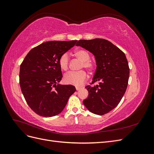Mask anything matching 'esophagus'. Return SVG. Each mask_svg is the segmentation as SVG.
Returning <instances> with one entry per match:
<instances>
[{"instance_id": "1", "label": "esophagus", "mask_w": 154, "mask_h": 154, "mask_svg": "<svg viewBox=\"0 0 154 154\" xmlns=\"http://www.w3.org/2000/svg\"><path fill=\"white\" fill-rule=\"evenodd\" d=\"M81 89V88L80 87H76V91H79V90H80Z\"/></svg>"}]
</instances>
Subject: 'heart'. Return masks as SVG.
Returning <instances> with one entry per match:
<instances>
[{"mask_svg": "<svg viewBox=\"0 0 154 154\" xmlns=\"http://www.w3.org/2000/svg\"><path fill=\"white\" fill-rule=\"evenodd\" d=\"M75 55L78 58L82 61L81 68H85L88 71H91L94 69V64L91 61V55L85 49H78L75 51ZM69 57L67 53L61 55L58 60L60 69L63 71H67L69 67ZM87 74L85 71L78 72L71 71L64 74L63 82L67 84L80 86L87 80Z\"/></svg>", "mask_w": 154, "mask_h": 154, "instance_id": "b5f03b06", "label": "heart"}]
</instances>
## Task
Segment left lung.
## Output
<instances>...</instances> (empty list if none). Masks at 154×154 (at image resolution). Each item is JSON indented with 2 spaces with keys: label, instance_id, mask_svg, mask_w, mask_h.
Instances as JSON below:
<instances>
[{
  "label": "left lung",
  "instance_id": "obj_1",
  "mask_svg": "<svg viewBox=\"0 0 154 154\" xmlns=\"http://www.w3.org/2000/svg\"><path fill=\"white\" fill-rule=\"evenodd\" d=\"M77 46L84 48L94 56L96 72L92 83L87 86L88 96L83 101L92 113L103 115L116 108L127 90L130 74L125 53L109 40L103 38L80 40Z\"/></svg>",
  "mask_w": 154,
  "mask_h": 154
}]
</instances>
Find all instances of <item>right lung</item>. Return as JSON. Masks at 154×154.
I'll return each instance as SVG.
<instances>
[{
	"label": "right lung",
	"instance_id": "1",
	"mask_svg": "<svg viewBox=\"0 0 154 154\" xmlns=\"http://www.w3.org/2000/svg\"><path fill=\"white\" fill-rule=\"evenodd\" d=\"M77 40L49 41L32 49L20 67L21 91L30 108L45 118L61 113L76 88L59 83L62 78L58 60Z\"/></svg>",
	"mask_w": 154,
	"mask_h": 154
}]
</instances>
